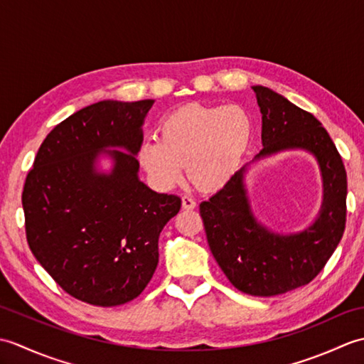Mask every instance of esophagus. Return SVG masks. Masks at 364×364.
<instances>
[{
  "label": "esophagus",
  "instance_id": "34e87169",
  "mask_svg": "<svg viewBox=\"0 0 364 364\" xmlns=\"http://www.w3.org/2000/svg\"><path fill=\"white\" fill-rule=\"evenodd\" d=\"M181 205L184 210H194V208L197 206V202L192 197H188V196H183L181 197Z\"/></svg>",
  "mask_w": 364,
  "mask_h": 364
}]
</instances>
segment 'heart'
Here are the masks:
<instances>
[{
    "label": "heart",
    "instance_id": "1",
    "mask_svg": "<svg viewBox=\"0 0 364 364\" xmlns=\"http://www.w3.org/2000/svg\"><path fill=\"white\" fill-rule=\"evenodd\" d=\"M252 133V117L242 106L191 105L167 115L159 125V139H144L137 158L161 189L180 183L188 164L191 181L214 191L236 173Z\"/></svg>",
    "mask_w": 364,
    "mask_h": 364
}]
</instances>
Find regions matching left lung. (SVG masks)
I'll return each mask as SVG.
<instances>
[{"mask_svg": "<svg viewBox=\"0 0 364 364\" xmlns=\"http://www.w3.org/2000/svg\"><path fill=\"white\" fill-rule=\"evenodd\" d=\"M262 114V150L255 161L284 150L318 159L323 200L318 219L299 233L278 235L255 219L247 197V166L200 203L213 257L236 289L272 297L310 283L327 264L346 228L347 175L327 129L313 114L262 86L253 87Z\"/></svg>", "mask_w": 364, "mask_h": 364, "instance_id": "obj_1", "label": "left lung"}]
</instances>
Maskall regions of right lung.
Listing matches in <instances>:
<instances>
[{
    "instance_id": "add662e5",
    "label": "right lung",
    "mask_w": 364,
    "mask_h": 364,
    "mask_svg": "<svg viewBox=\"0 0 364 364\" xmlns=\"http://www.w3.org/2000/svg\"><path fill=\"white\" fill-rule=\"evenodd\" d=\"M154 100H105L82 107L45 137L21 203L29 249L72 297L97 306L136 299L156 270L158 239L181 198L139 180L136 154ZM109 174L95 168L105 148Z\"/></svg>"
}]
</instances>
